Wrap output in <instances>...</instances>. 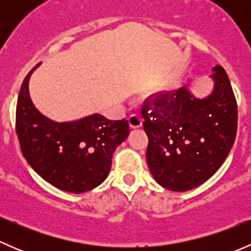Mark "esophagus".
Returning a JSON list of instances; mask_svg holds the SVG:
<instances>
[{
  "label": "esophagus",
  "mask_w": 251,
  "mask_h": 251,
  "mask_svg": "<svg viewBox=\"0 0 251 251\" xmlns=\"http://www.w3.org/2000/svg\"><path fill=\"white\" fill-rule=\"evenodd\" d=\"M128 123H130L131 128H138L142 126V123H143V119L140 114H131L130 118H128Z\"/></svg>",
  "instance_id": "1"
}]
</instances>
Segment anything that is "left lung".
<instances>
[{
  "mask_svg": "<svg viewBox=\"0 0 251 251\" xmlns=\"http://www.w3.org/2000/svg\"><path fill=\"white\" fill-rule=\"evenodd\" d=\"M215 87L204 100L186 87L147 98L142 105L148 136L147 163L164 188L184 192L201 186L224 164L238 125L237 100L221 65L214 67Z\"/></svg>",
  "mask_w": 251,
  "mask_h": 251,
  "instance_id": "left-lung-1",
  "label": "left lung"
}]
</instances>
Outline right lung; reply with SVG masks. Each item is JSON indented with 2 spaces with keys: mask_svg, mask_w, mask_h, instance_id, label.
<instances>
[{
  "mask_svg": "<svg viewBox=\"0 0 251 251\" xmlns=\"http://www.w3.org/2000/svg\"><path fill=\"white\" fill-rule=\"evenodd\" d=\"M35 68L23 81L17 102L23 155L52 186L72 193L91 191L107 178L114 151L130 132L128 120L111 121L100 114L72 123L50 120L30 100L29 78Z\"/></svg>",
  "mask_w": 251,
  "mask_h": 251,
  "instance_id": "obj_1",
  "label": "right lung"
}]
</instances>
